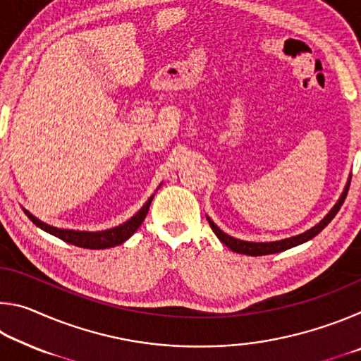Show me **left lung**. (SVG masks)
<instances>
[{"mask_svg":"<svg viewBox=\"0 0 361 361\" xmlns=\"http://www.w3.org/2000/svg\"><path fill=\"white\" fill-rule=\"evenodd\" d=\"M349 185H350V178L347 180V185L344 188V191H342L341 197L338 199V202L333 205V209L329 210L325 216H323L322 221L317 223L314 228L307 229L302 234H298V235H293L288 237V239H282V240H274V242H247V240H240V239H235V237H231L223 232L221 229L218 228V226L212 221L210 216H207L210 223V228L215 232L216 237L221 243H224L226 247L231 248L232 252L235 253H240V255H248V256H262V255H272V253H279V252H285V250L293 248V247H298L301 245V243L307 242L310 239H314V237L322 232L323 229L326 228L328 223L331 221V219L336 216V213L339 212L341 205L344 204V199L347 195V191H349Z\"/></svg>","mask_w":361,"mask_h":361,"instance_id":"left-lung-1","label":"left lung"}]
</instances>
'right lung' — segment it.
Listing matches in <instances>:
<instances>
[{
    "label": "right lung",
    "mask_w": 361,
    "mask_h": 361,
    "mask_svg": "<svg viewBox=\"0 0 361 361\" xmlns=\"http://www.w3.org/2000/svg\"><path fill=\"white\" fill-rule=\"evenodd\" d=\"M159 188H161V185H159ZM152 199H154V194L146 200L142 209H140L130 219H127L126 223L116 226V228L105 229V231H75V229L56 228V226H51L44 221H41V219L32 215L28 210L23 209V212H25V215L32 219L38 228L49 232V234L59 237V239H62L63 242H68L71 245H76L81 248L103 250V248H111L116 245H121V243H124L127 239H130V237L135 234L137 229L145 221L146 213L149 210Z\"/></svg>",
    "instance_id": "1"
}]
</instances>
